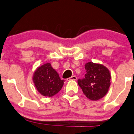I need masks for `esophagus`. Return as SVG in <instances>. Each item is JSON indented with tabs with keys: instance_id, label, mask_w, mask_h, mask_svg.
<instances>
[{
	"instance_id": "1",
	"label": "esophagus",
	"mask_w": 134,
	"mask_h": 134,
	"mask_svg": "<svg viewBox=\"0 0 134 134\" xmlns=\"http://www.w3.org/2000/svg\"><path fill=\"white\" fill-rule=\"evenodd\" d=\"M67 81H70V80H77V77L75 76H72L70 77V78L67 79Z\"/></svg>"
}]
</instances>
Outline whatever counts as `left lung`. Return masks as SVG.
Returning a JSON list of instances; mask_svg holds the SVG:
<instances>
[{"label": "left lung", "instance_id": "left-lung-1", "mask_svg": "<svg viewBox=\"0 0 134 134\" xmlns=\"http://www.w3.org/2000/svg\"><path fill=\"white\" fill-rule=\"evenodd\" d=\"M85 78L78 79V83L87 98L96 101L105 96L110 85L111 76L107 67L99 63L85 65Z\"/></svg>", "mask_w": 134, "mask_h": 134}]
</instances>
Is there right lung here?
I'll return each instance as SVG.
<instances>
[{"label": "right lung", "mask_w": 134, "mask_h": 134, "mask_svg": "<svg viewBox=\"0 0 134 134\" xmlns=\"http://www.w3.org/2000/svg\"><path fill=\"white\" fill-rule=\"evenodd\" d=\"M33 80L38 91L43 96L47 97H52L58 93L65 81L60 79L49 63L42 65L36 70Z\"/></svg>", "instance_id": "obj_1"}]
</instances>
